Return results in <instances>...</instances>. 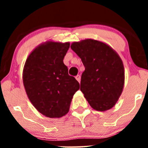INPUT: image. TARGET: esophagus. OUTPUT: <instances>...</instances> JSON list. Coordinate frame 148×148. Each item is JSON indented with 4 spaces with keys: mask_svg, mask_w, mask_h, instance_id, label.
Returning a JSON list of instances; mask_svg holds the SVG:
<instances>
[{
    "mask_svg": "<svg viewBox=\"0 0 148 148\" xmlns=\"http://www.w3.org/2000/svg\"><path fill=\"white\" fill-rule=\"evenodd\" d=\"M75 78H76V79L77 80L78 82L80 83V81H81V76H80V75H77V76H76Z\"/></svg>",
    "mask_w": 148,
    "mask_h": 148,
    "instance_id": "1",
    "label": "esophagus"
}]
</instances>
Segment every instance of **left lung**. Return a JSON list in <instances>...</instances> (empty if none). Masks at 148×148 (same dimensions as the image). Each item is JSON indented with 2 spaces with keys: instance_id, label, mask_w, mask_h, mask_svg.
<instances>
[{
  "instance_id": "obj_1",
  "label": "left lung",
  "mask_w": 148,
  "mask_h": 148,
  "mask_svg": "<svg viewBox=\"0 0 148 148\" xmlns=\"http://www.w3.org/2000/svg\"><path fill=\"white\" fill-rule=\"evenodd\" d=\"M70 47L85 67L80 88L84 97L96 111L111 109L121 95L125 84L122 59L109 45L92 39L74 42Z\"/></svg>"
}]
</instances>
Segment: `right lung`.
<instances>
[{
  "label": "right lung",
  "instance_id": "right-lung-1",
  "mask_svg": "<svg viewBox=\"0 0 148 148\" xmlns=\"http://www.w3.org/2000/svg\"><path fill=\"white\" fill-rule=\"evenodd\" d=\"M69 42L47 41L33 49L25 60L23 83L34 107L46 117L59 118L69 112L80 85L68 74L63 59Z\"/></svg>",
  "mask_w": 148,
  "mask_h": 148
}]
</instances>
